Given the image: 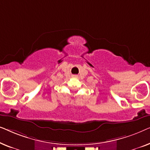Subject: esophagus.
<instances>
[{
	"label": "esophagus",
	"instance_id": "34e87169",
	"mask_svg": "<svg viewBox=\"0 0 150 150\" xmlns=\"http://www.w3.org/2000/svg\"><path fill=\"white\" fill-rule=\"evenodd\" d=\"M73 77H74V78H76V77H77V76H76V75H74V76H73Z\"/></svg>",
	"mask_w": 150,
	"mask_h": 150
}]
</instances>
